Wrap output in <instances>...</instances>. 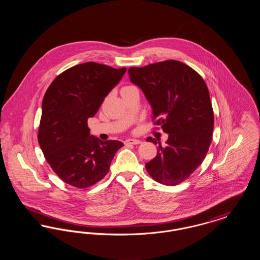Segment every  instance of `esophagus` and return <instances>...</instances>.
I'll return each mask as SVG.
<instances>
[{"mask_svg": "<svg viewBox=\"0 0 260 260\" xmlns=\"http://www.w3.org/2000/svg\"><path fill=\"white\" fill-rule=\"evenodd\" d=\"M141 141L139 139H133V138H129V139H126L124 140V144H133V145H136V144H139Z\"/></svg>", "mask_w": 260, "mask_h": 260, "instance_id": "1", "label": "esophagus"}]
</instances>
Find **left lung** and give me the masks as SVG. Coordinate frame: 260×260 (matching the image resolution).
Listing matches in <instances>:
<instances>
[{
  "mask_svg": "<svg viewBox=\"0 0 260 260\" xmlns=\"http://www.w3.org/2000/svg\"><path fill=\"white\" fill-rule=\"evenodd\" d=\"M128 75L151 104L154 124L169 135L146 170L157 182L177 185L196 171L210 148L214 118L209 88L194 69L177 60L131 67ZM146 140L157 143L152 137Z\"/></svg>",
  "mask_w": 260,
  "mask_h": 260,
  "instance_id": "obj_1",
  "label": "left lung"
}]
</instances>
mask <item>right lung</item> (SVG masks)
Returning a JSON list of instances; mask_svg holds the SVG:
<instances>
[{"label":"right lung","mask_w":260,"mask_h":260,"mask_svg":"<svg viewBox=\"0 0 260 260\" xmlns=\"http://www.w3.org/2000/svg\"><path fill=\"white\" fill-rule=\"evenodd\" d=\"M126 68L86 62L58 75L42 104L38 141L52 171L80 189L92 186L109 172L121 141H102L89 135L87 119L122 79Z\"/></svg>","instance_id":"obj_1"}]
</instances>
